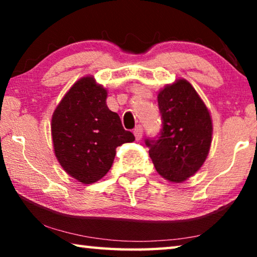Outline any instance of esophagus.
Masks as SVG:
<instances>
[{
	"instance_id": "1",
	"label": "esophagus",
	"mask_w": 257,
	"mask_h": 257,
	"mask_svg": "<svg viewBox=\"0 0 257 257\" xmlns=\"http://www.w3.org/2000/svg\"><path fill=\"white\" fill-rule=\"evenodd\" d=\"M133 133H135V137L138 140L142 138V136H143V127H142V125H137L136 127H135V130H133Z\"/></svg>"
}]
</instances>
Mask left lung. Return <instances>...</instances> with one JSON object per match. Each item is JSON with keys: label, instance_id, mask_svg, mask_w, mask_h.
<instances>
[{"label": "left lung", "instance_id": "left-lung-1", "mask_svg": "<svg viewBox=\"0 0 257 257\" xmlns=\"http://www.w3.org/2000/svg\"><path fill=\"white\" fill-rule=\"evenodd\" d=\"M161 131L146 138L150 157L161 177L182 182L200 170L212 143L208 108L191 84L179 79L158 93Z\"/></svg>", "mask_w": 257, "mask_h": 257}]
</instances>
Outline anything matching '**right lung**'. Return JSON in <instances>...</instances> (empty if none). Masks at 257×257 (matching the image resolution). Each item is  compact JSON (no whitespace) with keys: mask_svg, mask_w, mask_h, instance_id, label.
<instances>
[{"mask_svg":"<svg viewBox=\"0 0 257 257\" xmlns=\"http://www.w3.org/2000/svg\"><path fill=\"white\" fill-rule=\"evenodd\" d=\"M106 97V90L92 77H83L52 114L55 156L66 173L86 185L107 173L118 146L135 140L119 115L107 107Z\"/></svg>","mask_w":257,"mask_h":257,"instance_id":"obj_1","label":"right lung"}]
</instances>
